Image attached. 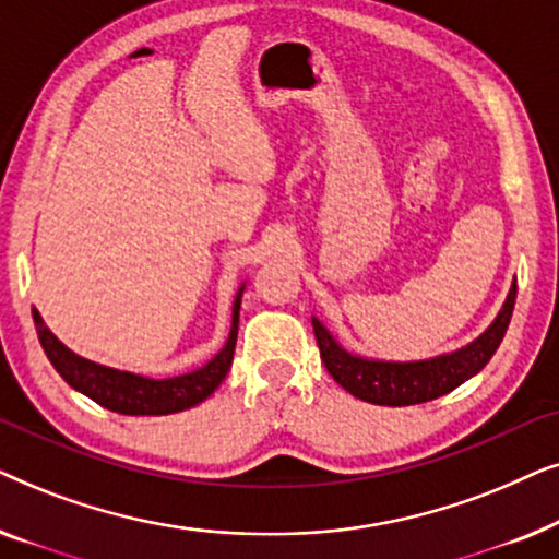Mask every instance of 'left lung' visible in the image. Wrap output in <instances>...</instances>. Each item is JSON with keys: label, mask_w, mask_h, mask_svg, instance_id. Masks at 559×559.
Listing matches in <instances>:
<instances>
[{"label": "left lung", "mask_w": 559, "mask_h": 559, "mask_svg": "<svg viewBox=\"0 0 559 559\" xmlns=\"http://www.w3.org/2000/svg\"><path fill=\"white\" fill-rule=\"evenodd\" d=\"M514 302L516 280L511 282L507 302H503L499 316L476 341L453 350V354L425 358V361H377V358L348 354L318 318H312V331H316L320 358H323L328 373L346 392L371 404L407 407V404L438 400V396L461 386L463 381L476 377L491 361L496 348L501 346L511 312H514Z\"/></svg>", "instance_id": "left-lung-1"}]
</instances>
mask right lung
I'll return each instance as SVG.
<instances>
[{"label": "right lung", "mask_w": 559, "mask_h": 559, "mask_svg": "<svg viewBox=\"0 0 559 559\" xmlns=\"http://www.w3.org/2000/svg\"><path fill=\"white\" fill-rule=\"evenodd\" d=\"M241 293L243 285L234 300L231 333H228L226 346L221 348L209 364L201 366V369L180 373V377L170 379L140 377V373L109 369V366L81 358L50 333V328L45 325V320L35 308L33 320L45 356L50 358L56 371L75 389V392L86 394L88 400H94L96 404H102V407L111 412H119V415H173V412L190 409L195 407V404H201L203 400H209V396L221 386V381L226 379V373L231 369L234 361L236 335H239Z\"/></svg>", "instance_id": "1"}]
</instances>
